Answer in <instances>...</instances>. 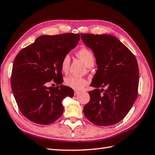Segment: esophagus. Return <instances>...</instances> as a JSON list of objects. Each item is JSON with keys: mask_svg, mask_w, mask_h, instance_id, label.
<instances>
[{"mask_svg": "<svg viewBox=\"0 0 155 155\" xmlns=\"http://www.w3.org/2000/svg\"><path fill=\"white\" fill-rule=\"evenodd\" d=\"M80 94V91H74V95L75 96H77L78 94Z\"/></svg>", "mask_w": 155, "mask_h": 155, "instance_id": "1", "label": "esophagus"}]
</instances>
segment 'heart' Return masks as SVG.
<instances>
[{"instance_id":"b5f03b06","label":"heart","mask_w":155,"mask_h":155,"mask_svg":"<svg viewBox=\"0 0 155 155\" xmlns=\"http://www.w3.org/2000/svg\"><path fill=\"white\" fill-rule=\"evenodd\" d=\"M77 55L83 60L87 66L90 67L94 64V55L93 52L90 49L87 48H83L77 51ZM70 64V57L69 54H65L63 57L61 62V71L64 73H67L69 70ZM64 84L68 87L73 89V90L80 91L85 88L87 85L88 81L85 78L76 77V76L70 75L65 77L64 79Z\"/></svg>"}]
</instances>
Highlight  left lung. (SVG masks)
<instances>
[{"label":"left lung","mask_w":155,"mask_h":155,"mask_svg":"<svg viewBox=\"0 0 155 155\" xmlns=\"http://www.w3.org/2000/svg\"><path fill=\"white\" fill-rule=\"evenodd\" d=\"M83 43L94 52L98 70L89 91L90 101L83 108L88 120L111 126L124 118L138 93L139 68L131 51L114 36L81 33ZM99 87H107L106 90Z\"/></svg>","instance_id":"8db88e82"}]
</instances>
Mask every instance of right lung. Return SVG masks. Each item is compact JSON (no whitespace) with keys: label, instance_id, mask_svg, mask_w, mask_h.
Wrapping results in <instances>:
<instances>
[{"label":"right lung","instance_id":"add662e5","mask_svg":"<svg viewBox=\"0 0 155 155\" xmlns=\"http://www.w3.org/2000/svg\"><path fill=\"white\" fill-rule=\"evenodd\" d=\"M79 40L78 33L41 35L15 57L11 77L12 91L21 113L30 121L47 125L61 116V102L65 97L72 98L74 91L65 85H48L62 83L61 60Z\"/></svg>","mask_w":155,"mask_h":155}]
</instances>
